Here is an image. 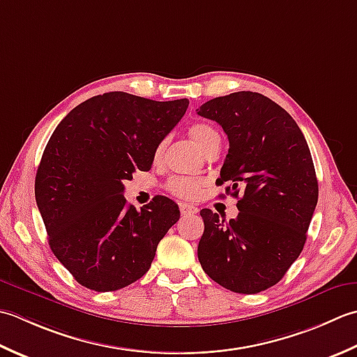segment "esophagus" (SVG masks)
Instances as JSON below:
<instances>
[{
	"instance_id": "34e87169",
	"label": "esophagus",
	"mask_w": 357,
	"mask_h": 357,
	"mask_svg": "<svg viewBox=\"0 0 357 357\" xmlns=\"http://www.w3.org/2000/svg\"><path fill=\"white\" fill-rule=\"evenodd\" d=\"M180 213L181 215H194L199 213V209L192 205H188V203H180Z\"/></svg>"
}]
</instances>
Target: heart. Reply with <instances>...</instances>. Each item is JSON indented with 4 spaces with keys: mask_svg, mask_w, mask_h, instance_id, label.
Here are the masks:
<instances>
[{
    "mask_svg": "<svg viewBox=\"0 0 357 357\" xmlns=\"http://www.w3.org/2000/svg\"><path fill=\"white\" fill-rule=\"evenodd\" d=\"M189 137L191 140L197 144V148L202 149L203 152H206V149L213 144L215 140H219V134L217 130L206 125V123H195L191 128H189ZM166 142H162L155 148L154 152V160L155 162H160L163 157ZM203 181L197 178H189V177H174L168 181V191L174 195H177L180 199H195L202 191Z\"/></svg>",
    "mask_w": 357,
    "mask_h": 357,
    "instance_id": "obj_1",
    "label": "heart"
}]
</instances>
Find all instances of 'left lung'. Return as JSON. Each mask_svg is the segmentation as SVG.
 I'll use <instances>...</instances> for the list:
<instances>
[{"instance_id":"left-lung-1","label":"left lung","mask_w":357,"mask_h":357,"mask_svg":"<svg viewBox=\"0 0 357 357\" xmlns=\"http://www.w3.org/2000/svg\"><path fill=\"white\" fill-rule=\"evenodd\" d=\"M228 135L217 185L237 202L227 222L205 208L200 265L211 279L240 294L275 285L303 250L319 186L308 143L293 117L265 96L242 91L197 109Z\"/></svg>"}]
</instances>
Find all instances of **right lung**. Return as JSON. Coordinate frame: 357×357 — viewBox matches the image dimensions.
<instances>
[{
	"mask_svg": "<svg viewBox=\"0 0 357 357\" xmlns=\"http://www.w3.org/2000/svg\"><path fill=\"white\" fill-rule=\"evenodd\" d=\"M188 105L107 92L72 109L49 138L35 200L50 250L79 285L106 293L148 273L180 211L163 195L137 211L123 181L151 169L155 148Z\"/></svg>",
	"mask_w": 357,
	"mask_h": 357,
	"instance_id": "right-lung-1",
	"label": "right lung"
}]
</instances>
